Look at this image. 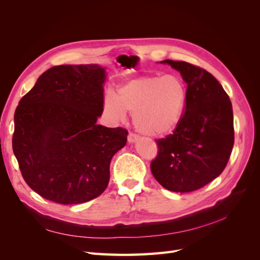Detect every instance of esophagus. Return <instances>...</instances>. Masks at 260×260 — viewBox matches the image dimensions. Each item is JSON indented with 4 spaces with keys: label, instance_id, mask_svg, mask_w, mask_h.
I'll use <instances>...</instances> for the list:
<instances>
[{
    "label": "esophagus",
    "instance_id": "1",
    "mask_svg": "<svg viewBox=\"0 0 260 260\" xmlns=\"http://www.w3.org/2000/svg\"><path fill=\"white\" fill-rule=\"evenodd\" d=\"M138 140H139V136L136 135V133L130 132L129 135H128V141H129L130 143H135V142H137Z\"/></svg>",
    "mask_w": 260,
    "mask_h": 260
}]
</instances>
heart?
<instances>
[{"label": "heart", "instance_id": "heart-1", "mask_svg": "<svg viewBox=\"0 0 260 260\" xmlns=\"http://www.w3.org/2000/svg\"><path fill=\"white\" fill-rule=\"evenodd\" d=\"M187 101V88L176 75H148L131 79L118 88L117 95L108 92L104 99L107 114L117 121L133 113L139 131L160 137L174 131L182 119Z\"/></svg>", "mask_w": 260, "mask_h": 260}]
</instances>
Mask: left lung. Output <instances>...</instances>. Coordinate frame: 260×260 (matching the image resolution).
<instances>
[{"label":"left lung","mask_w":260,"mask_h":260,"mask_svg":"<svg viewBox=\"0 0 260 260\" xmlns=\"http://www.w3.org/2000/svg\"><path fill=\"white\" fill-rule=\"evenodd\" d=\"M187 84L182 119L172 135L156 140L151 170L158 183L186 193L206 185L224 170L234 144L231 101L207 70L186 61L165 59Z\"/></svg>","instance_id":"8db88e82"}]
</instances>
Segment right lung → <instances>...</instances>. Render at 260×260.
Masks as SVG:
<instances>
[{"label":"right lung","mask_w":260,"mask_h":260,"mask_svg":"<svg viewBox=\"0 0 260 260\" xmlns=\"http://www.w3.org/2000/svg\"><path fill=\"white\" fill-rule=\"evenodd\" d=\"M105 79L95 64L54 66L19 101L13 151L26 183L45 200L85 203L108 185L109 165L128 131L96 124Z\"/></svg>","instance_id":"obj_1"}]
</instances>
